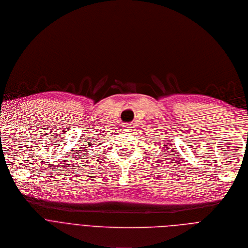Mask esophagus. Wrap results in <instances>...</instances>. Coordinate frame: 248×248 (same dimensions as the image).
Masks as SVG:
<instances>
[{
    "mask_svg": "<svg viewBox=\"0 0 248 248\" xmlns=\"http://www.w3.org/2000/svg\"><path fill=\"white\" fill-rule=\"evenodd\" d=\"M131 130H132V127H131L129 124L123 125V131H125V132H131Z\"/></svg>",
    "mask_w": 248,
    "mask_h": 248,
    "instance_id": "obj_1",
    "label": "esophagus"
}]
</instances>
